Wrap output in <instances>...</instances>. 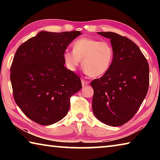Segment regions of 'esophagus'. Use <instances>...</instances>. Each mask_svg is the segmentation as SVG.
<instances>
[{
    "label": "esophagus",
    "instance_id": "obj_1",
    "mask_svg": "<svg viewBox=\"0 0 160 160\" xmlns=\"http://www.w3.org/2000/svg\"><path fill=\"white\" fill-rule=\"evenodd\" d=\"M81 82H82V85H83V86H85V85H88L89 83V81H88V80H81Z\"/></svg>",
    "mask_w": 160,
    "mask_h": 160
}]
</instances>
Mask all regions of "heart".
Segmentation results:
<instances>
[{
    "label": "heart",
    "instance_id": "b5f03b06",
    "mask_svg": "<svg viewBox=\"0 0 160 160\" xmlns=\"http://www.w3.org/2000/svg\"><path fill=\"white\" fill-rule=\"evenodd\" d=\"M113 58V49L109 42L89 37L75 40L72 44V51L66 50L63 53V60L68 68L75 71L82 61L84 70L91 77L106 73Z\"/></svg>",
    "mask_w": 160,
    "mask_h": 160
}]
</instances>
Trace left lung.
<instances>
[{
	"label": "left lung",
	"mask_w": 160,
	"mask_h": 160,
	"mask_svg": "<svg viewBox=\"0 0 160 160\" xmlns=\"http://www.w3.org/2000/svg\"><path fill=\"white\" fill-rule=\"evenodd\" d=\"M98 34L111 39L113 58L106 73L91 82L93 113L101 122L119 126L133 117L145 98L149 65L138 47L128 38L112 32Z\"/></svg>",
	"instance_id": "obj_1"
}]
</instances>
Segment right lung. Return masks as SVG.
I'll list each match as a JSON object with an SVG mask.
<instances>
[{
  "mask_svg": "<svg viewBox=\"0 0 160 160\" xmlns=\"http://www.w3.org/2000/svg\"><path fill=\"white\" fill-rule=\"evenodd\" d=\"M80 31H42L22 44L10 68L14 99L40 125L58 122L68 112L70 98L82 88L79 76L64 66L63 53Z\"/></svg>",
  "mask_w": 160,
  "mask_h": 160,
  "instance_id": "right-lung-1",
  "label": "right lung"
}]
</instances>
